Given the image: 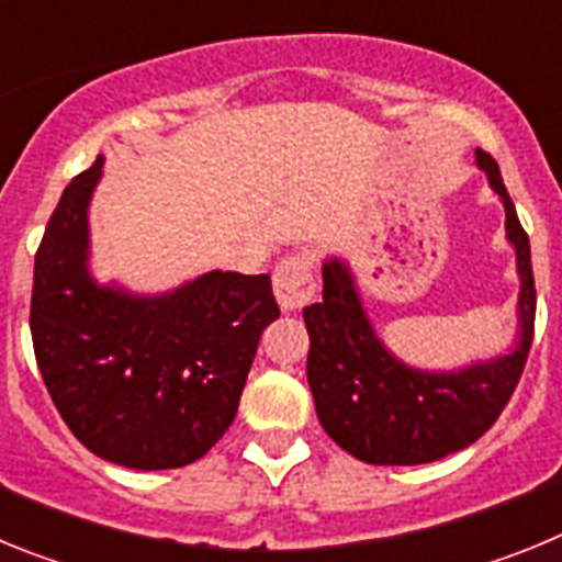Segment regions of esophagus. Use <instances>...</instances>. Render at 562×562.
<instances>
[{
    "instance_id": "1",
    "label": "esophagus",
    "mask_w": 562,
    "mask_h": 562,
    "mask_svg": "<svg viewBox=\"0 0 562 562\" xmlns=\"http://www.w3.org/2000/svg\"><path fill=\"white\" fill-rule=\"evenodd\" d=\"M272 290H276L278 306L284 312L304 310L312 301V295H315V258L310 252L286 256L276 267Z\"/></svg>"
}]
</instances>
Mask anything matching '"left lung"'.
<instances>
[{"mask_svg":"<svg viewBox=\"0 0 562 562\" xmlns=\"http://www.w3.org/2000/svg\"><path fill=\"white\" fill-rule=\"evenodd\" d=\"M475 162L504 202L506 238L518 258V331L509 355L456 371H425L402 362L376 337L355 276L340 258H326L324 301L304 310L306 376L317 419L346 453L366 464H428L470 448L493 428L524 374L538 306L529 236L498 162L481 148H475Z\"/></svg>","mask_w":562,"mask_h":562,"instance_id":"obj_1","label":"left lung"}]
</instances>
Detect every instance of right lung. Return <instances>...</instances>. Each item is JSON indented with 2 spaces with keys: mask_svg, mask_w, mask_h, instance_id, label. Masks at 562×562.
<instances>
[{
  "mask_svg": "<svg viewBox=\"0 0 562 562\" xmlns=\"http://www.w3.org/2000/svg\"><path fill=\"white\" fill-rule=\"evenodd\" d=\"M101 173L98 157L47 222L33 270V349L83 448L132 470H173L231 428L261 331L281 310L270 276L211 270L162 295L98 284L89 202Z\"/></svg>",
  "mask_w": 562,
  "mask_h": 562,
  "instance_id": "obj_1",
  "label": "right lung"
}]
</instances>
